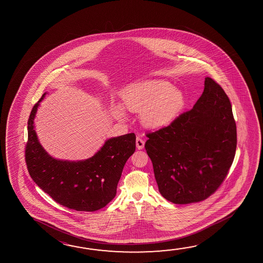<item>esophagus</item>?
Here are the masks:
<instances>
[{"label": "esophagus", "mask_w": 263, "mask_h": 263, "mask_svg": "<svg viewBox=\"0 0 263 263\" xmlns=\"http://www.w3.org/2000/svg\"><path fill=\"white\" fill-rule=\"evenodd\" d=\"M136 145H137L138 149H142L144 146H145V141L143 140L142 138L138 137L136 139Z\"/></svg>", "instance_id": "obj_1"}]
</instances>
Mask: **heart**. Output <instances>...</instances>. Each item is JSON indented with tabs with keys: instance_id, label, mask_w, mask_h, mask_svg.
Masks as SVG:
<instances>
[{
	"instance_id": "1",
	"label": "heart",
	"mask_w": 263,
	"mask_h": 263,
	"mask_svg": "<svg viewBox=\"0 0 263 263\" xmlns=\"http://www.w3.org/2000/svg\"><path fill=\"white\" fill-rule=\"evenodd\" d=\"M123 106L130 112H140L144 125L162 128L175 120L184 105V95L163 81H146L127 87L122 92ZM114 114L125 117L120 104L114 106Z\"/></svg>"
}]
</instances>
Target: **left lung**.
<instances>
[{
	"label": "left lung",
	"mask_w": 263,
	"mask_h": 263,
	"mask_svg": "<svg viewBox=\"0 0 263 263\" xmlns=\"http://www.w3.org/2000/svg\"><path fill=\"white\" fill-rule=\"evenodd\" d=\"M146 137L160 194L176 204L201 202L223 182L236 153L237 126L228 95L205 78L193 109Z\"/></svg>",
	"instance_id": "8db88e82"
}]
</instances>
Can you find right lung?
Listing matches in <instances>:
<instances>
[{
  "label": "right lung",
  "mask_w": 263,
  "mask_h": 263,
  "mask_svg": "<svg viewBox=\"0 0 263 263\" xmlns=\"http://www.w3.org/2000/svg\"><path fill=\"white\" fill-rule=\"evenodd\" d=\"M46 95L35 104L28 119L26 160L31 178L61 205L76 211H97L115 198L125 162L136 149V136L108 138L89 159H56L39 142L35 129V115Z\"/></svg>",
  "instance_id": "1"
}]
</instances>
